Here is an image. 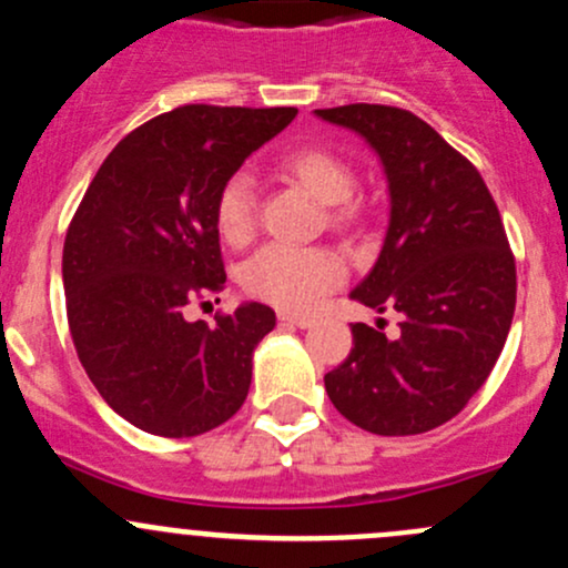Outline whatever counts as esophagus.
<instances>
[{
  "label": "esophagus",
  "instance_id": "1",
  "mask_svg": "<svg viewBox=\"0 0 568 568\" xmlns=\"http://www.w3.org/2000/svg\"><path fill=\"white\" fill-rule=\"evenodd\" d=\"M280 324L283 326H300V329H307V326H313L316 321L307 318V316H291V313H280Z\"/></svg>",
  "mask_w": 568,
  "mask_h": 568
}]
</instances>
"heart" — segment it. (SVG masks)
Returning a JSON list of instances; mask_svg holds the SVG:
<instances>
[{
    "instance_id": "b5f03b06",
    "label": "heart",
    "mask_w": 568,
    "mask_h": 568,
    "mask_svg": "<svg viewBox=\"0 0 568 568\" xmlns=\"http://www.w3.org/2000/svg\"><path fill=\"white\" fill-rule=\"evenodd\" d=\"M280 175L305 186L318 203L329 205L335 227H354L363 214L352 203L357 186L352 164L321 145H302L277 162ZM214 222L220 236L233 247H244L255 236V183L247 173H233L222 181L214 200ZM343 261L329 250H294L268 244L244 263L242 283L257 300L280 311H311L321 296L343 283Z\"/></svg>"
}]
</instances>
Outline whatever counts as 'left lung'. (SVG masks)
I'll use <instances>...</instances> for the list:
<instances>
[{"mask_svg": "<svg viewBox=\"0 0 568 568\" xmlns=\"http://www.w3.org/2000/svg\"><path fill=\"white\" fill-rule=\"evenodd\" d=\"M316 114L379 153L390 225L352 300L400 316L395 341L352 326L354 348L324 376L326 395L371 434L432 432L480 390L511 329L517 263L500 211L478 170L417 114L385 104Z\"/></svg>", "mask_w": 568, "mask_h": 568, "instance_id": "left-lung-1", "label": "left lung"}]
</instances>
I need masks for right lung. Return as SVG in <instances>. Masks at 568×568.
<instances>
[{
    "instance_id": "right-lung-1",
    "label": "right lung",
    "mask_w": 568,
    "mask_h": 568,
    "mask_svg": "<svg viewBox=\"0 0 568 568\" xmlns=\"http://www.w3.org/2000/svg\"><path fill=\"white\" fill-rule=\"evenodd\" d=\"M294 118V106H178L123 136L90 181L62 247L68 326L95 390L131 426L197 437L242 409L274 311L247 302L214 324L183 313L225 288L222 181Z\"/></svg>"
}]
</instances>
